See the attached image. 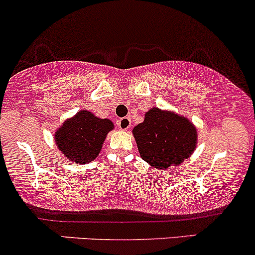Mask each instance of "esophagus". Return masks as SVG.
I'll list each match as a JSON object with an SVG mask.
<instances>
[{
  "instance_id": "1",
  "label": "esophagus",
  "mask_w": 255,
  "mask_h": 255,
  "mask_svg": "<svg viewBox=\"0 0 255 255\" xmlns=\"http://www.w3.org/2000/svg\"><path fill=\"white\" fill-rule=\"evenodd\" d=\"M117 124H118V128L120 130H128V128L131 127V120L130 118H127V117H125V118L119 119Z\"/></svg>"
}]
</instances>
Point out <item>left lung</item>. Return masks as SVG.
Here are the masks:
<instances>
[{"instance_id": "8db88e82", "label": "left lung", "mask_w": 255, "mask_h": 255, "mask_svg": "<svg viewBox=\"0 0 255 255\" xmlns=\"http://www.w3.org/2000/svg\"><path fill=\"white\" fill-rule=\"evenodd\" d=\"M132 133L141 158L159 170L182 164L196 148L197 132L193 123L156 107L145 113L144 122L133 128Z\"/></svg>"}]
</instances>
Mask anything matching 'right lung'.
I'll return each mask as SVG.
<instances>
[{"label":"right lung","mask_w":255,"mask_h":255,"mask_svg":"<svg viewBox=\"0 0 255 255\" xmlns=\"http://www.w3.org/2000/svg\"><path fill=\"white\" fill-rule=\"evenodd\" d=\"M114 125L110 119L97 118L89 111H81L67 119L55 132L56 145L68 160L88 164L102 149L107 133Z\"/></svg>","instance_id":"obj_1"}]
</instances>
